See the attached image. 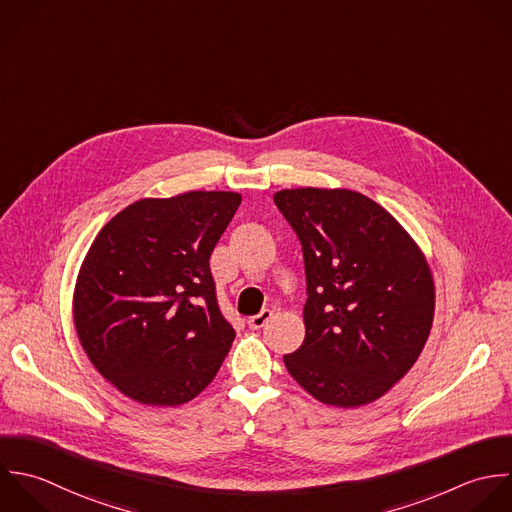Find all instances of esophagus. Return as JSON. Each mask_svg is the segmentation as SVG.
I'll use <instances>...</instances> for the list:
<instances>
[{"label": "esophagus", "instance_id": "esophagus-1", "mask_svg": "<svg viewBox=\"0 0 512 512\" xmlns=\"http://www.w3.org/2000/svg\"><path fill=\"white\" fill-rule=\"evenodd\" d=\"M271 317H273V311L263 309L261 313H257V315H253V317H249V319H247V325H249L251 329H263V327L271 321Z\"/></svg>", "mask_w": 512, "mask_h": 512}]
</instances>
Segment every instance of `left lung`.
Returning <instances> with one entry per match:
<instances>
[{
	"instance_id": "1",
	"label": "left lung",
	"mask_w": 512,
	"mask_h": 512,
	"mask_svg": "<svg viewBox=\"0 0 512 512\" xmlns=\"http://www.w3.org/2000/svg\"><path fill=\"white\" fill-rule=\"evenodd\" d=\"M273 199L301 241L307 277L305 341L283 357L289 375L325 405L377 401L409 373L433 327L423 251L357 191L299 187Z\"/></svg>"
}]
</instances>
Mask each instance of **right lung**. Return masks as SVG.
<instances>
[{
	"mask_svg": "<svg viewBox=\"0 0 512 512\" xmlns=\"http://www.w3.org/2000/svg\"><path fill=\"white\" fill-rule=\"evenodd\" d=\"M241 195L189 191L139 199L93 239L73 291V323L93 367L151 407L195 399L235 339L209 257Z\"/></svg>",
	"mask_w": 512,
	"mask_h": 512,
	"instance_id": "obj_1",
	"label": "right lung"
}]
</instances>
